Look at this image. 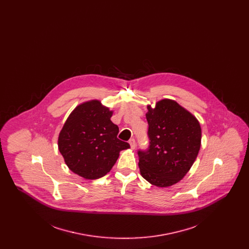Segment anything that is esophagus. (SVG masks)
<instances>
[{"instance_id": "obj_1", "label": "esophagus", "mask_w": 249, "mask_h": 249, "mask_svg": "<svg viewBox=\"0 0 249 249\" xmlns=\"http://www.w3.org/2000/svg\"><path fill=\"white\" fill-rule=\"evenodd\" d=\"M129 143H130L131 149H134V148H135V140H134L133 138H131V139H130V141H129Z\"/></svg>"}]
</instances>
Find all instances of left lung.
<instances>
[{
  "instance_id": "1",
  "label": "left lung",
  "mask_w": 249,
  "mask_h": 249,
  "mask_svg": "<svg viewBox=\"0 0 249 249\" xmlns=\"http://www.w3.org/2000/svg\"><path fill=\"white\" fill-rule=\"evenodd\" d=\"M149 149L139 151L142 178L160 188L182 180L200 151L201 129L199 120L175 100L161 99L155 107L147 106Z\"/></svg>"
}]
</instances>
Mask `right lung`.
I'll return each instance as SVG.
<instances>
[{
	"label": "right lung",
	"mask_w": 249,
	"mask_h": 249,
	"mask_svg": "<svg viewBox=\"0 0 249 249\" xmlns=\"http://www.w3.org/2000/svg\"><path fill=\"white\" fill-rule=\"evenodd\" d=\"M113 111L100 100L78 105L59 131L58 146L72 173L93 180L110 172L121 150L130 148L118 139L119 127L111 121Z\"/></svg>",
	"instance_id": "right-lung-1"
}]
</instances>
